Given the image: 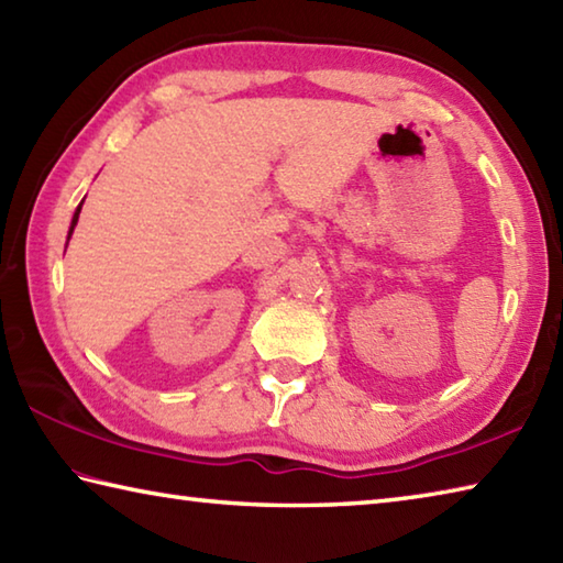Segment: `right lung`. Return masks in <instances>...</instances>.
Segmentation results:
<instances>
[{"label":"right lung","instance_id":"obj_1","mask_svg":"<svg viewBox=\"0 0 563 563\" xmlns=\"http://www.w3.org/2000/svg\"><path fill=\"white\" fill-rule=\"evenodd\" d=\"M80 208H82V203L78 206V210H76V216H73V222H70V232H73V228H76V222H78V216H80ZM70 232H68V240H70Z\"/></svg>","mask_w":563,"mask_h":563}]
</instances>
